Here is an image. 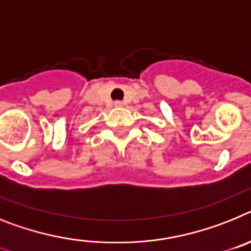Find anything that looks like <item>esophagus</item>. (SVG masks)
<instances>
[{"label":"esophagus","instance_id":"34e87169","mask_svg":"<svg viewBox=\"0 0 251 251\" xmlns=\"http://www.w3.org/2000/svg\"><path fill=\"white\" fill-rule=\"evenodd\" d=\"M113 104H115V107H123L124 106V103L121 101H115V103Z\"/></svg>","mask_w":251,"mask_h":251}]
</instances>
